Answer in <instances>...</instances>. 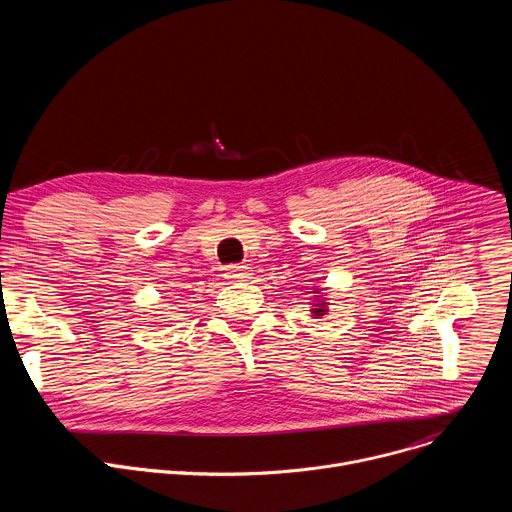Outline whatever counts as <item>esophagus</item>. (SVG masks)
<instances>
[{
    "label": "esophagus",
    "mask_w": 512,
    "mask_h": 512,
    "mask_svg": "<svg viewBox=\"0 0 512 512\" xmlns=\"http://www.w3.org/2000/svg\"><path fill=\"white\" fill-rule=\"evenodd\" d=\"M225 277L229 281H247L251 277V269L247 265H231L225 269Z\"/></svg>",
    "instance_id": "obj_1"
}]
</instances>
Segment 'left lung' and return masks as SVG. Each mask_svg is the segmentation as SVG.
<instances>
[{
  "label": "left lung",
  "instance_id": "8db88e82",
  "mask_svg": "<svg viewBox=\"0 0 512 512\" xmlns=\"http://www.w3.org/2000/svg\"><path fill=\"white\" fill-rule=\"evenodd\" d=\"M308 294H314L312 296V304H310V314L312 318H324V314H328V300L322 296V291L318 285L312 287V291H308Z\"/></svg>",
  "mask_w": 512,
  "mask_h": 512
}]
</instances>
